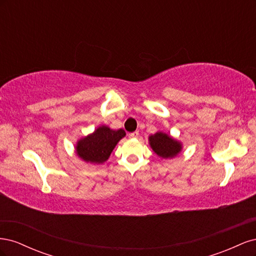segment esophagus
Listing matches in <instances>:
<instances>
[{
  "instance_id": "obj_1",
  "label": "esophagus",
  "mask_w": 256,
  "mask_h": 256,
  "mask_svg": "<svg viewBox=\"0 0 256 256\" xmlns=\"http://www.w3.org/2000/svg\"><path fill=\"white\" fill-rule=\"evenodd\" d=\"M138 136V131H134V132L129 134V138H136Z\"/></svg>"
}]
</instances>
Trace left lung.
Returning <instances> with one entry per match:
<instances>
[{
	"label": "left lung",
	"instance_id": "obj_1",
	"mask_svg": "<svg viewBox=\"0 0 256 256\" xmlns=\"http://www.w3.org/2000/svg\"><path fill=\"white\" fill-rule=\"evenodd\" d=\"M148 143L154 152L162 159L175 158L182 150V143L164 131H157L156 134H150Z\"/></svg>",
	"mask_w": 256,
	"mask_h": 256
}]
</instances>
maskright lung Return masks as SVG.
<instances>
[{
  "label": "right lung",
  "instance_id": "add662e5",
  "mask_svg": "<svg viewBox=\"0 0 256 256\" xmlns=\"http://www.w3.org/2000/svg\"><path fill=\"white\" fill-rule=\"evenodd\" d=\"M126 136L124 129L113 130L102 125L94 132L79 138L76 143V154L90 164H102L109 159L115 146Z\"/></svg>",
  "mask_w": 256,
  "mask_h": 256
}]
</instances>
